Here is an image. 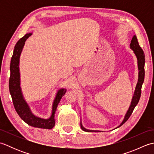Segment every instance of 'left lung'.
Returning <instances> with one entry per match:
<instances>
[{"label":"left lung","instance_id":"obj_1","mask_svg":"<svg viewBox=\"0 0 154 154\" xmlns=\"http://www.w3.org/2000/svg\"><path fill=\"white\" fill-rule=\"evenodd\" d=\"M130 48L131 50H133L134 53L136 57L137 58V61H138V83L136 84V86L135 88L134 93L131 103H130V105L128 109L127 112L124 116V119L122 122L120 123L119 126H117L114 129H116L120 127L121 126L125 123L128 119H129V117L131 115L134 109L136 107V106L138 104L140 96H141V89H142V86L143 83V81H144V75H145V71H144V65H145V55L143 54V51L141 47L139 45L138 40H137V38L134 35L133 36L131 43L130 44ZM81 128L83 131L85 132H100L103 131H100V130H89L85 128L82 122H81Z\"/></svg>","mask_w":154,"mask_h":154}]
</instances>
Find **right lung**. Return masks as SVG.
I'll return each mask as SVG.
<instances>
[{
	"mask_svg": "<svg viewBox=\"0 0 154 154\" xmlns=\"http://www.w3.org/2000/svg\"><path fill=\"white\" fill-rule=\"evenodd\" d=\"M32 34V32L26 34L24 37L20 39L14 47L11 61V65H10V70H11V77L9 79L10 93L11 94L13 104L16 112L22 120H24L29 126L50 130L53 128L55 126V111L62 97L64 96L66 93L67 89L61 88L57 91L52 104L51 115L48 119H42L38 117L32 112L30 107L29 106L22 94V88L20 87V73L19 67L20 59L25 45V42Z\"/></svg>",
	"mask_w": 154,
	"mask_h": 154,
	"instance_id": "1",
	"label": "right lung"
}]
</instances>
